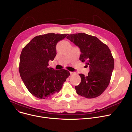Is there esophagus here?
<instances>
[{"instance_id": "1", "label": "esophagus", "mask_w": 132, "mask_h": 132, "mask_svg": "<svg viewBox=\"0 0 132 132\" xmlns=\"http://www.w3.org/2000/svg\"><path fill=\"white\" fill-rule=\"evenodd\" d=\"M70 74L71 75H75V74H76V73L74 72H70Z\"/></svg>"}]
</instances>
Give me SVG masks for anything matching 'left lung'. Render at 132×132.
<instances>
[{"instance_id":"obj_1","label":"left lung","mask_w":132,"mask_h":132,"mask_svg":"<svg viewBox=\"0 0 132 132\" xmlns=\"http://www.w3.org/2000/svg\"><path fill=\"white\" fill-rule=\"evenodd\" d=\"M67 38L80 48L79 59L90 69L87 76L79 74L81 81L75 87L77 93L87 98L100 96L108 87L114 68L110 48L97 37L85 33L70 34Z\"/></svg>"}]
</instances>
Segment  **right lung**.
<instances>
[{
  "instance_id": "add662e5",
  "label": "right lung",
  "mask_w": 132,
  "mask_h": 132,
  "mask_svg": "<svg viewBox=\"0 0 132 132\" xmlns=\"http://www.w3.org/2000/svg\"><path fill=\"white\" fill-rule=\"evenodd\" d=\"M67 34L48 33L33 38L22 49L19 73L29 92L39 99H45L61 90L70 72L48 67V61L57 54L56 45Z\"/></svg>"
}]
</instances>
